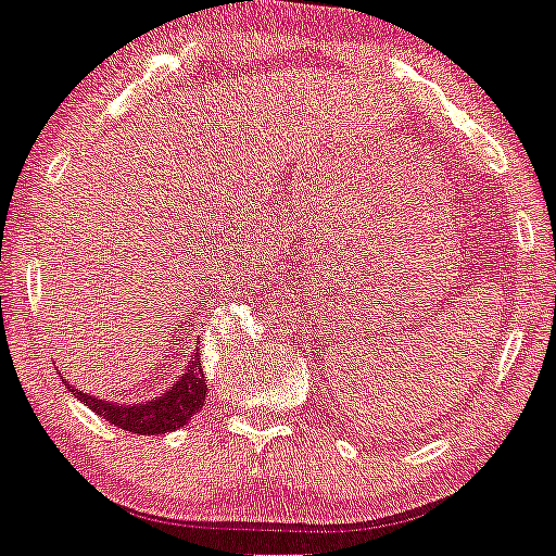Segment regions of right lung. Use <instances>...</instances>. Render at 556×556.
Segmentation results:
<instances>
[{"mask_svg":"<svg viewBox=\"0 0 556 556\" xmlns=\"http://www.w3.org/2000/svg\"><path fill=\"white\" fill-rule=\"evenodd\" d=\"M71 395H76L81 403L89 405L98 416H103L105 421H111L113 427L127 429L135 434H166L172 429H180L204 408L208 392H206V376L201 368V355L195 348L190 355L188 368H185L177 384H172L164 395L156 400H148V403H111V400L92 397L89 392L76 390L71 387Z\"/></svg>","mask_w":556,"mask_h":556,"instance_id":"1","label":"right lung"}]
</instances>
